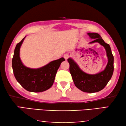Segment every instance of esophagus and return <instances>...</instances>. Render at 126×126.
Instances as JSON below:
<instances>
[{
    "label": "esophagus",
    "mask_w": 126,
    "mask_h": 126,
    "mask_svg": "<svg viewBox=\"0 0 126 126\" xmlns=\"http://www.w3.org/2000/svg\"><path fill=\"white\" fill-rule=\"evenodd\" d=\"M64 59H65V60H67V59L69 58V54H65L64 55Z\"/></svg>",
    "instance_id": "34e87169"
}]
</instances>
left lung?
<instances>
[{
    "label": "left lung",
    "instance_id": "1",
    "mask_svg": "<svg viewBox=\"0 0 126 126\" xmlns=\"http://www.w3.org/2000/svg\"><path fill=\"white\" fill-rule=\"evenodd\" d=\"M87 34L93 39L89 44L98 43L105 48L108 58V63L105 69L98 73L89 74L82 71L73 59L69 58L68 59V62L69 63V72L75 86L84 92L94 93L103 89L111 78L114 70V58L110 45L104 42L99 34Z\"/></svg>",
    "mask_w": 126,
    "mask_h": 126
}]
</instances>
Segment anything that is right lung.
Listing matches in <instances>:
<instances>
[{
    "label": "right lung",
    "mask_w": 126,
    "mask_h": 126,
    "mask_svg": "<svg viewBox=\"0 0 126 126\" xmlns=\"http://www.w3.org/2000/svg\"><path fill=\"white\" fill-rule=\"evenodd\" d=\"M25 38L16 44L14 49L12 68L15 78L27 91L42 92L52 86L57 72L61 63L65 59L62 57L37 69L25 67L20 58V48Z\"/></svg>",
    "instance_id": "1"
}]
</instances>
